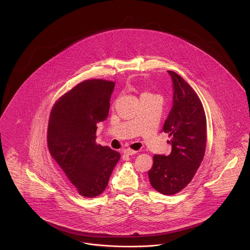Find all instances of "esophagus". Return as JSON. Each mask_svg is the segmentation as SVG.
<instances>
[{
	"label": "esophagus",
	"mask_w": 250,
	"mask_h": 250,
	"mask_svg": "<svg viewBox=\"0 0 250 250\" xmlns=\"http://www.w3.org/2000/svg\"><path fill=\"white\" fill-rule=\"evenodd\" d=\"M123 151H124V153H125V154H127V155H133V154L137 153L136 150H133V149H131V148H125V149H124Z\"/></svg>",
	"instance_id": "34e87169"
}]
</instances>
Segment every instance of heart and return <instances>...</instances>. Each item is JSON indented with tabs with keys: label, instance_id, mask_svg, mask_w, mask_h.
<instances>
[{
	"label": "heart",
	"instance_id": "b5f03b06",
	"mask_svg": "<svg viewBox=\"0 0 250 250\" xmlns=\"http://www.w3.org/2000/svg\"><path fill=\"white\" fill-rule=\"evenodd\" d=\"M146 95H152V94H150V93H148V92H145V93L142 94V96H146Z\"/></svg>",
	"mask_w": 250,
	"mask_h": 250
}]
</instances>
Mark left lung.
Segmentation results:
<instances>
[{
	"label": "left lung",
	"mask_w": 250,
	"mask_h": 250,
	"mask_svg": "<svg viewBox=\"0 0 250 250\" xmlns=\"http://www.w3.org/2000/svg\"><path fill=\"white\" fill-rule=\"evenodd\" d=\"M172 81V107L163 131L171 145L170 153L154 155L148 170L151 186L163 194L183 190L193 179L206 149V117L203 105L194 92L179 75L167 71Z\"/></svg>",
	"instance_id": "8db88e82"
}]
</instances>
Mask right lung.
<instances>
[{"mask_svg":"<svg viewBox=\"0 0 250 250\" xmlns=\"http://www.w3.org/2000/svg\"><path fill=\"white\" fill-rule=\"evenodd\" d=\"M115 83L88 80L61 96L48 125L51 155L81 195L102 194L121 154L96 144L97 124L106 120Z\"/></svg>","mask_w":250,"mask_h":250,"instance_id":"right-lung-1","label":"right lung"}]
</instances>
